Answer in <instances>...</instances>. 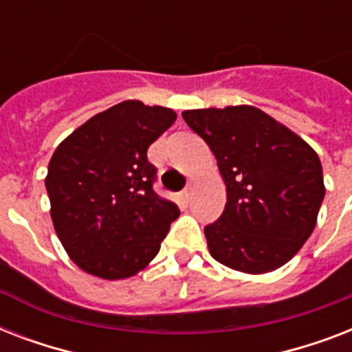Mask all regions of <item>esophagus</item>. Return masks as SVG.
<instances>
[{
    "mask_svg": "<svg viewBox=\"0 0 352 352\" xmlns=\"http://www.w3.org/2000/svg\"><path fill=\"white\" fill-rule=\"evenodd\" d=\"M182 195H184V197H186V199H192V195H193V186H192V184H188V186L184 188V190H182Z\"/></svg>",
    "mask_w": 352,
    "mask_h": 352,
    "instance_id": "obj_1",
    "label": "esophagus"
}]
</instances>
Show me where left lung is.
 Returning a JSON list of instances; mask_svg holds the SVG:
<instances>
[{"label": "left lung", "instance_id": "8db88e82", "mask_svg": "<svg viewBox=\"0 0 352 352\" xmlns=\"http://www.w3.org/2000/svg\"><path fill=\"white\" fill-rule=\"evenodd\" d=\"M182 118L208 144L226 184L225 212L204 228L212 257L245 274L283 267L311 237L325 197L316 151L254 106Z\"/></svg>", "mask_w": 352, "mask_h": 352}]
</instances>
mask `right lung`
<instances>
[{
    "label": "right lung",
    "mask_w": 352,
    "mask_h": 352,
    "mask_svg": "<svg viewBox=\"0 0 352 352\" xmlns=\"http://www.w3.org/2000/svg\"><path fill=\"white\" fill-rule=\"evenodd\" d=\"M177 120L173 109L126 100L76 127L49 162L51 219L67 256L100 279L148 267L179 217L153 192L148 148Z\"/></svg>",
    "instance_id": "right-lung-1"
}]
</instances>
